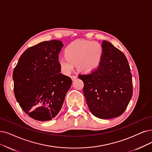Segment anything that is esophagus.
I'll list each match as a JSON object with an SVG mask.
<instances>
[{"label":"esophagus","instance_id":"obj_1","mask_svg":"<svg viewBox=\"0 0 152 152\" xmlns=\"http://www.w3.org/2000/svg\"><path fill=\"white\" fill-rule=\"evenodd\" d=\"M77 78V75H72L71 76V78H72V80H75Z\"/></svg>","mask_w":152,"mask_h":152}]
</instances>
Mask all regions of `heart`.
Wrapping results in <instances>:
<instances>
[{
  "label": "heart",
  "mask_w": 152,
  "mask_h": 152,
  "mask_svg": "<svg viewBox=\"0 0 152 152\" xmlns=\"http://www.w3.org/2000/svg\"><path fill=\"white\" fill-rule=\"evenodd\" d=\"M65 57L60 58L58 62L62 72L69 74L74 64L78 70L91 72L98 69L102 61L104 49L99 42L91 40H76L66 47Z\"/></svg>",
  "instance_id": "1"
}]
</instances>
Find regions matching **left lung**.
<instances>
[{
    "mask_svg": "<svg viewBox=\"0 0 152 152\" xmlns=\"http://www.w3.org/2000/svg\"><path fill=\"white\" fill-rule=\"evenodd\" d=\"M104 56L96 70L78 75L83 82V94L90 112L102 119L119 117L133 94L130 65L124 53L110 42H102Z\"/></svg>",
    "mask_w": 152,
    "mask_h": 152,
    "instance_id": "obj_1",
    "label": "left lung"
}]
</instances>
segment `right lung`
<instances>
[{"label": "right lung", "instance_id": "add662e5", "mask_svg": "<svg viewBox=\"0 0 152 152\" xmlns=\"http://www.w3.org/2000/svg\"><path fill=\"white\" fill-rule=\"evenodd\" d=\"M62 41H45L24 52L13 72L15 99L31 118L47 121L55 117L63 105L72 81L61 73L58 53Z\"/></svg>", "mask_w": 152, "mask_h": 152}]
</instances>
